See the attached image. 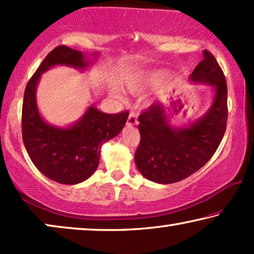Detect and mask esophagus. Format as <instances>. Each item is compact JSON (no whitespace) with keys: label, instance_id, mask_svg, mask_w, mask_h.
<instances>
[{"label":"esophagus","instance_id":"34e87169","mask_svg":"<svg viewBox=\"0 0 254 254\" xmlns=\"http://www.w3.org/2000/svg\"><path fill=\"white\" fill-rule=\"evenodd\" d=\"M137 124V114L134 112V111H131L129 113V116H128V120H127V125L128 126H134V125Z\"/></svg>","mask_w":254,"mask_h":254}]
</instances>
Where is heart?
Masks as SVG:
<instances>
[{"label":"heart","instance_id":"b5f03b06","mask_svg":"<svg viewBox=\"0 0 254 254\" xmlns=\"http://www.w3.org/2000/svg\"><path fill=\"white\" fill-rule=\"evenodd\" d=\"M126 89L129 90V91H131V92H134V91H137V90H138V85L136 84V83H133V82L127 83Z\"/></svg>","mask_w":254,"mask_h":254}]
</instances>
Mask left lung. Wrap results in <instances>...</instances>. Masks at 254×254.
<instances>
[{
  "mask_svg": "<svg viewBox=\"0 0 254 254\" xmlns=\"http://www.w3.org/2000/svg\"><path fill=\"white\" fill-rule=\"evenodd\" d=\"M190 79L215 88L213 105L201 119L189 127L173 128L161 103L152 104L138 117L141 140L135 163L151 182L172 184L193 175L209 161L223 138L228 120L227 81L210 52L203 51Z\"/></svg>",
  "mask_w": 254,
  "mask_h": 254,
  "instance_id": "left-lung-1",
  "label": "left lung"
}]
</instances>
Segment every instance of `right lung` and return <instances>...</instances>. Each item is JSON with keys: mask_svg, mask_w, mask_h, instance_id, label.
<instances>
[{"mask_svg": "<svg viewBox=\"0 0 254 254\" xmlns=\"http://www.w3.org/2000/svg\"><path fill=\"white\" fill-rule=\"evenodd\" d=\"M55 64L84 69L89 64L82 52L64 45L55 47L47 54L24 92L23 142L31 161L47 178L64 185H75L84 182L96 171L100 145L120 133L129 112L107 114L90 106L84 116L68 128L46 124L38 111L36 88L40 75Z\"/></svg>", "mask_w": 254, "mask_h": 254, "instance_id": "obj_1", "label": "right lung"}]
</instances>
